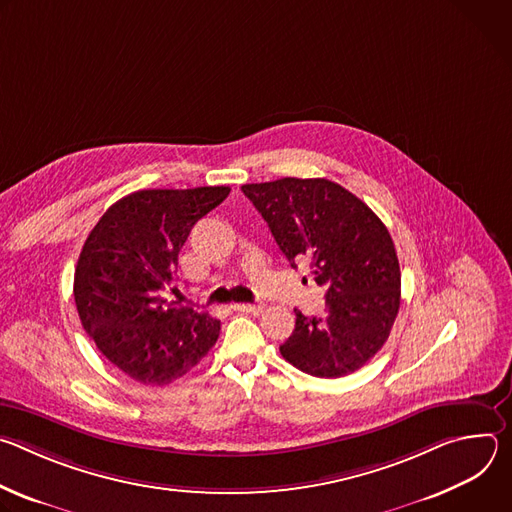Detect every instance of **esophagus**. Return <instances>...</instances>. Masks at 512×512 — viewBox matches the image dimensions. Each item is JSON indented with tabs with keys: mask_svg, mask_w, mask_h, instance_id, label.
I'll list each match as a JSON object with an SVG mask.
<instances>
[{
	"mask_svg": "<svg viewBox=\"0 0 512 512\" xmlns=\"http://www.w3.org/2000/svg\"><path fill=\"white\" fill-rule=\"evenodd\" d=\"M231 308L235 312H247V314H259L263 310L261 304H233Z\"/></svg>",
	"mask_w": 512,
	"mask_h": 512,
	"instance_id": "34e87169",
	"label": "esophagus"
}]
</instances>
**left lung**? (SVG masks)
<instances>
[{
    "label": "left lung",
    "instance_id": "obj_1",
    "mask_svg": "<svg viewBox=\"0 0 512 512\" xmlns=\"http://www.w3.org/2000/svg\"><path fill=\"white\" fill-rule=\"evenodd\" d=\"M291 267L308 259L326 289L324 316L296 310L279 346L296 369L322 379L364 367L387 342L401 304V271L381 218L326 178H281L241 186Z\"/></svg>",
    "mask_w": 512,
    "mask_h": 512
}]
</instances>
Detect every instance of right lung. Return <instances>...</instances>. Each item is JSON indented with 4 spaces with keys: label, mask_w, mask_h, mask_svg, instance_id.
Masks as SVG:
<instances>
[{
    "label": "right lung",
    "mask_w": 512,
    "mask_h": 512,
    "mask_svg": "<svg viewBox=\"0 0 512 512\" xmlns=\"http://www.w3.org/2000/svg\"><path fill=\"white\" fill-rule=\"evenodd\" d=\"M229 186L139 190L107 208L77 269L75 304L101 354L141 385H170L214 346L221 322L168 304L160 291L178 269L192 227L229 196Z\"/></svg>",
    "instance_id": "right-lung-1"
}]
</instances>
